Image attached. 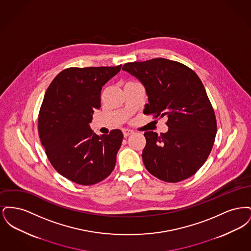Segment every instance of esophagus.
<instances>
[{"mask_svg":"<svg viewBox=\"0 0 251 251\" xmlns=\"http://www.w3.org/2000/svg\"><path fill=\"white\" fill-rule=\"evenodd\" d=\"M132 132H133V131H131V130H128V129H124V130H123V135H124V137H128L129 135H131Z\"/></svg>","mask_w":251,"mask_h":251,"instance_id":"1","label":"esophagus"}]
</instances>
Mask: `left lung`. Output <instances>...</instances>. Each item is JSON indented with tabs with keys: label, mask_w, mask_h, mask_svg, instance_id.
Segmentation results:
<instances>
[{
	"label": "left lung",
	"mask_w": 251,
	"mask_h": 251,
	"mask_svg": "<svg viewBox=\"0 0 251 251\" xmlns=\"http://www.w3.org/2000/svg\"><path fill=\"white\" fill-rule=\"evenodd\" d=\"M122 70L146 88L144 114L167 118L166 133H144L147 170L167 182L191 177L206 162L216 134L215 112L202 82L190 68L165 58L126 63Z\"/></svg>",
	"instance_id": "8db88e82"
}]
</instances>
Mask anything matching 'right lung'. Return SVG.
<instances>
[{
	"instance_id": "obj_1",
	"label": "right lung",
	"mask_w": 251,
	"mask_h": 251,
	"mask_svg": "<svg viewBox=\"0 0 251 251\" xmlns=\"http://www.w3.org/2000/svg\"><path fill=\"white\" fill-rule=\"evenodd\" d=\"M117 67L69 68L49 85L38 115V134L54 169L70 180L92 185L114 170L120 130L98 135L89 123L100 107V91Z\"/></svg>"
}]
</instances>
